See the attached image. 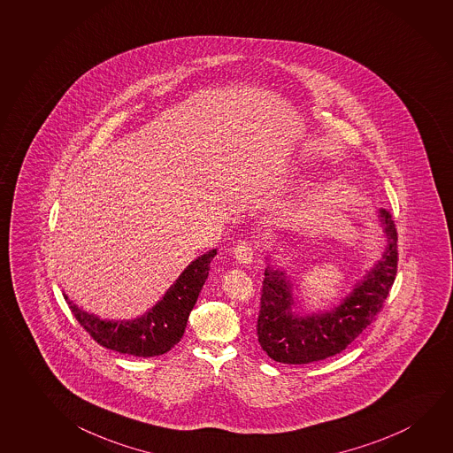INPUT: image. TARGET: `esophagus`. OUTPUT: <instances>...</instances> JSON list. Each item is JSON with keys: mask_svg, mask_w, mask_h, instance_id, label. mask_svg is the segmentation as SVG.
Segmentation results:
<instances>
[{"mask_svg": "<svg viewBox=\"0 0 453 453\" xmlns=\"http://www.w3.org/2000/svg\"><path fill=\"white\" fill-rule=\"evenodd\" d=\"M234 256L238 260V264H251L252 257H254V246L251 242H242L237 244Z\"/></svg>", "mask_w": 453, "mask_h": 453, "instance_id": "esophagus-1", "label": "esophagus"}]
</instances>
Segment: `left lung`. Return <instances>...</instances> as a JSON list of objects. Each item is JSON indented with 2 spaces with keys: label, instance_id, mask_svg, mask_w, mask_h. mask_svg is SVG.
Here are the masks:
<instances>
[{
  "label": "left lung",
  "instance_id": "left-lung-1",
  "mask_svg": "<svg viewBox=\"0 0 453 453\" xmlns=\"http://www.w3.org/2000/svg\"><path fill=\"white\" fill-rule=\"evenodd\" d=\"M388 244L383 257L327 312L296 315L290 279L266 266L258 311L257 339L266 355L282 364H311L335 356L361 334L383 309L397 274V229L388 210L378 211Z\"/></svg>",
  "mask_w": 453,
  "mask_h": 453
}]
</instances>
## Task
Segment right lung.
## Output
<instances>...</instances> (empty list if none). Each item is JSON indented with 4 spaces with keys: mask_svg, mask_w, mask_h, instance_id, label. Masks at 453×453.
Wrapping results in <instances>:
<instances>
[{
    "mask_svg": "<svg viewBox=\"0 0 453 453\" xmlns=\"http://www.w3.org/2000/svg\"><path fill=\"white\" fill-rule=\"evenodd\" d=\"M215 256L216 250H211L193 260L165 296L134 320H102L84 312L67 295L64 298L80 325L104 349L138 357L165 355L180 342Z\"/></svg>",
    "mask_w": 453,
    "mask_h": 453,
    "instance_id": "obj_1",
    "label": "right lung"
}]
</instances>
